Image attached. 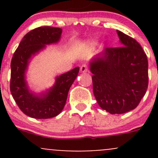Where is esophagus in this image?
<instances>
[{
	"mask_svg": "<svg viewBox=\"0 0 158 158\" xmlns=\"http://www.w3.org/2000/svg\"><path fill=\"white\" fill-rule=\"evenodd\" d=\"M80 71L81 73H86V72L88 71V66H87V65H82L80 67Z\"/></svg>",
	"mask_w": 158,
	"mask_h": 158,
	"instance_id": "esophagus-1",
	"label": "esophagus"
}]
</instances>
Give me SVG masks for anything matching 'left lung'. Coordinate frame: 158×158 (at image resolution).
Segmentation results:
<instances>
[{
    "instance_id": "8db88e82",
    "label": "left lung",
    "mask_w": 158,
    "mask_h": 158,
    "mask_svg": "<svg viewBox=\"0 0 158 158\" xmlns=\"http://www.w3.org/2000/svg\"><path fill=\"white\" fill-rule=\"evenodd\" d=\"M121 46L107 47L90 62L93 93L110 114L135 109L148 86L147 56L138 42L117 30Z\"/></svg>"
}]
</instances>
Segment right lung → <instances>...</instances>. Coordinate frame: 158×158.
<instances>
[{"label": "right lung", "instance_id": "add662e5", "mask_svg": "<svg viewBox=\"0 0 158 158\" xmlns=\"http://www.w3.org/2000/svg\"><path fill=\"white\" fill-rule=\"evenodd\" d=\"M62 31L61 28L52 27L32 30L23 36L11 60V95L20 109L33 118L47 119L58 115L66 105L68 92L79 73V68L76 67L57 76L53 86L40 95L33 93L28 88L25 73L30 58L46 45L59 42Z\"/></svg>", "mask_w": 158, "mask_h": 158}]
</instances>
